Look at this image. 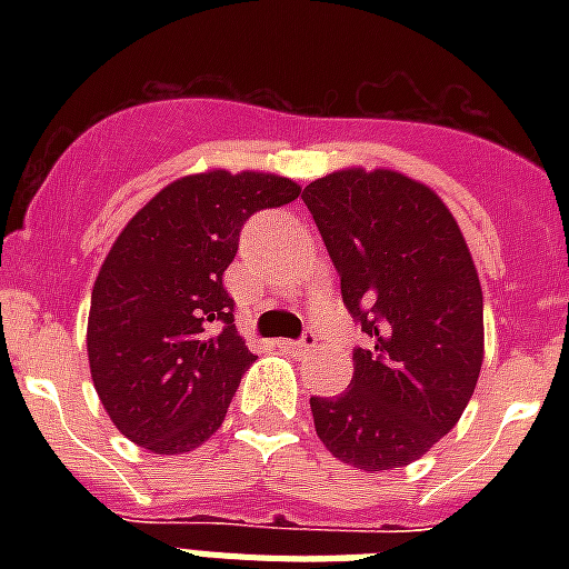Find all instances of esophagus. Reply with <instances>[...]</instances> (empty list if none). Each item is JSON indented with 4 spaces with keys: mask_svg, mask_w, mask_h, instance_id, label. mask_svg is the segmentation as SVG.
Here are the masks:
<instances>
[{
    "mask_svg": "<svg viewBox=\"0 0 569 569\" xmlns=\"http://www.w3.org/2000/svg\"><path fill=\"white\" fill-rule=\"evenodd\" d=\"M316 342H319V339H316V333H307V337L298 339V342H292V339H283V342H280V348L292 351V355H307V351H312V348H316Z\"/></svg>",
    "mask_w": 569,
    "mask_h": 569,
    "instance_id": "1",
    "label": "esophagus"
}]
</instances>
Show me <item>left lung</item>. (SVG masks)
I'll list each match as a JSON object with an SVG mask.
<instances>
[{
    "instance_id": "obj_1",
    "label": "left lung",
    "mask_w": 569,
    "mask_h": 569,
    "mask_svg": "<svg viewBox=\"0 0 569 569\" xmlns=\"http://www.w3.org/2000/svg\"><path fill=\"white\" fill-rule=\"evenodd\" d=\"M301 200L342 277V301L372 346L355 378L310 398L325 449L366 472L407 467L458 425L485 363V298L455 214L389 168H339Z\"/></svg>"
}]
</instances>
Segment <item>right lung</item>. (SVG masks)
<instances>
[{
  "mask_svg": "<svg viewBox=\"0 0 569 569\" xmlns=\"http://www.w3.org/2000/svg\"><path fill=\"white\" fill-rule=\"evenodd\" d=\"M301 186L268 171L209 168L168 182L120 230L93 280L88 363L123 437L182 455L221 428L257 360L232 325L223 271L250 214Z\"/></svg>",
  "mask_w": 569,
  "mask_h": 569,
  "instance_id": "1",
  "label": "right lung"
}]
</instances>
